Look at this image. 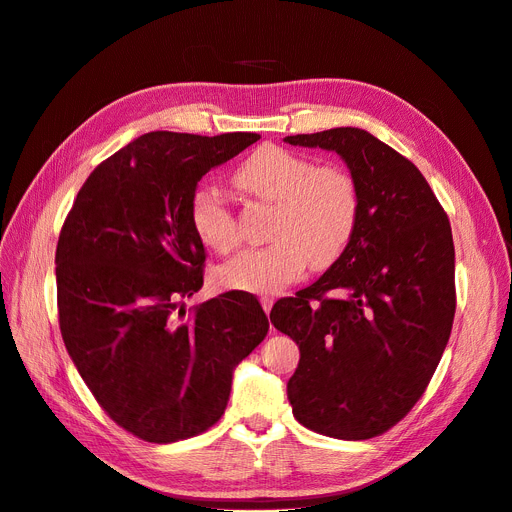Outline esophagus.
I'll return each mask as SVG.
<instances>
[{
  "label": "esophagus",
  "instance_id": "obj_1",
  "mask_svg": "<svg viewBox=\"0 0 512 512\" xmlns=\"http://www.w3.org/2000/svg\"><path fill=\"white\" fill-rule=\"evenodd\" d=\"M261 307L265 313H270L274 307V299L272 297H261Z\"/></svg>",
  "mask_w": 512,
  "mask_h": 512
}]
</instances>
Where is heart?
Listing matches in <instances>:
<instances>
[{"label": "heart", "instance_id": "heart-1", "mask_svg": "<svg viewBox=\"0 0 512 512\" xmlns=\"http://www.w3.org/2000/svg\"><path fill=\"white\" fill-rule=\"evenodd\" d=\"M242 193L274 203L270 245L236 255L220 270L224 286L247 292H280L297 280L307 263L315 270L332 265L351 242L359 222V186L338 166H315L294 151L265 145L234 172ZM191 222L205 245L228 253L238 245L234 213L226 201L197 188Z\"/></svg>", "mask_w": 512, "mask_h": 512}]
</instances>
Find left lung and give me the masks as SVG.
Instances as JSON below:
<instances>
[{
	"label": "left lung",
	"mask_w": 512,
	"mask_h": 512,
	"mask_svg": "<svg viewBox=\"0 0 512 512\" xmlns=\"http://www.w3.org/2000/svg\"><path fill=\"white\" fill-rule=\"evenodd\" d=\"M284 141L338 153L361 197L344 253L270 313L301 351L288 400L317 434L369 440L415 407L448 344L456 309L450 222L413 161L367 130Z\"/></svg>",
	"instance_id": "left-lung-1"
}]
</instances>
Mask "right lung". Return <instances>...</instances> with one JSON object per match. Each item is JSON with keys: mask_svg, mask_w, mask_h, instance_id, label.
Returning a JSON list of instances; mask_svg holds the SVG:
<instances>
[{"mask_svg": "<svg viewBox=\"0 0 512 512\" xmlns=\"http://www.w3.org/2000/svg\"><path fill=\"white\" fill-rule=\"evenodd\" d=\"M259 139L147 132L91 172L62 226L56 282L68 355L101 409L145 442L193 438L218 421L234 367L270 330L245 290L182 305L203 286L197 182Z\"/></svg>", "mask_w": 512, "mask_h": 512, "instance_id": "obj_1", "label": "right lung"}]
</instances>
